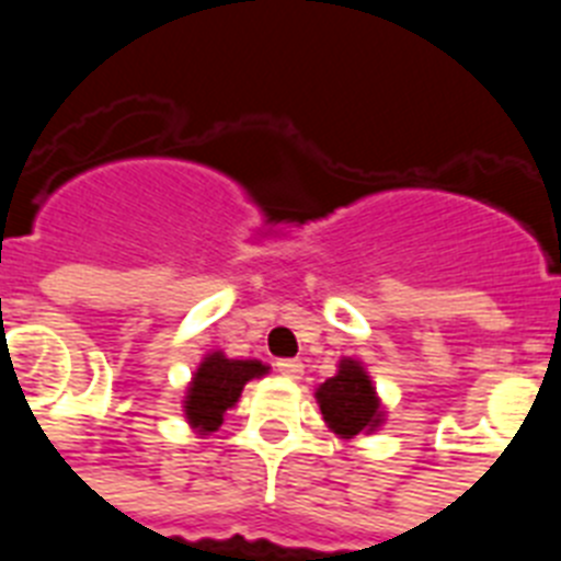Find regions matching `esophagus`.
Listing matches in <instances>:
<instances>
[{
  "mask_svg": "<svg viewBox=\"0 0 561 561\" xmlns=\"http://www.w3.org/2000/svg\"><path fill=\"white\" fill-rule=\"evenodd\" d=\"M275 368L277 374L286 376V379H300V376H304V365H300L297 359H280L275 362Z\"/></svg>",
  "mask_w": 561,
  "mask_h": 561,
  "instance_id": "1",
  "label": "esophagus"
}]
</instances>
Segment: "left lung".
<instances>
[{"instance_id": "obj_1", "label": "left lung", "mask_w": 561, "mask_h": 561, "mask_svg": "<svg viewBox=\"0 0 561 561\" xmlns=\"http://www.w3.org/2000/svg\"><path fill=\"white\" fill-rule=\"evenodd\" d=\"M325 424L340 438L370 435L385 424V408L376 396L374 381L359 359L342 356L336 374L325 379L314 393Z\"/></svg>"}]
</instances>
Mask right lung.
<instances>
[{
  "instance_id": "right-lung-1",
  "label": "right lung",
  "mask_w": 561,
  "mask_h": 561,
  "mask_svg": "<svg viewBox=\"0 0 561 561\" xmlns=\"http://www.w3.org/2000/svg\"><path fill=\"white\" fill-rule=\"evenodd\" d=\"M270 374V365L261 359H230L221 351H210L187 385L185 419L193 433L210 435L225 424V413L236 408L241 390L250 379Z\"/></svg>"
}]
</instances>
